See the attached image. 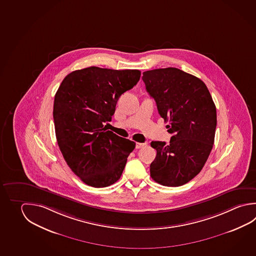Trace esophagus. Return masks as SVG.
Returning <instances> with one entry per match:
<instances>
[{
  "instance_id": "34e87169",
  "label": "esophagus",
  "mask_w": 256,
  "mask_h": 256,
  "mask_svg": "<svg viewBox=\"0 0 256 256\" xmlns=\"http://www.w3.org/2000/svg\"><path fill=\"white\" fill-rule=\"evenodd\" d=\"M144 146H146V144L136 142V144H135V148H136V149H140V148H142V147H144Z\"/></svg>"
}]
</instances>
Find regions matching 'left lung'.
I'll list each match as a JSON object with an SVG mask.
<instances>
[{"instance_id": "1", "label": "left lung", "mask_w": 256, "mask_h": 256, "mask_svg": "<svg viewBox=\"0 0 256 256\" xmlns=\"http://www.w3.org/2000/svg\"><path fill=\"white\" fill-rule=\"evenodd\" d=\"M146 90L154 98L160 116L170 122V144L152 142L157 155L150 177L167 186L190 182L204 167L213 148L216 109L204 82L176 68L142 73Z\"/></svg>"}]
</instances>
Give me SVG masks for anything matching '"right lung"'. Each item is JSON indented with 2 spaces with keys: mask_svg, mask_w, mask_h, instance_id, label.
Segmentation results:
<instances>
[{
  "mask_svg": "<svg viewBox=\"0 0 256 256\" xmlns=\"http://www.w3.org/2000/svg\"><path fill=\"white\" fill-rule=\"evenodd\" d=\"M140 71L90 66L63 79L54 99L56 142L71 170L88 186L116 182L135 142L106 130L117 101L138 83Z\"/></svg>",
  "mask_w": 256,
  "mask_h": 256,
  "instance_id": "1",
  "label": "right lung"
}]
</instances>
